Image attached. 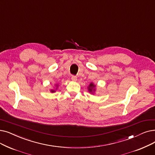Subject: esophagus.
Returning <instances> with one entry per match:
<instances>
[{
  "label": "esophagus",
  "mask_w": 155,
  "mask_h": 155,
  "mask_svg": "<svg viewBox=\"0 0 155 155\" xmlns=\"http://www.w3.org/2000/svg\"><path fill=\"white\" fill-rule=\"evenodd\" d=\"M71 80H73V81H76V80H77V77L75 75H73L71 77Z\"/></svg>",
  "instance_id": "1"
}]
</instances>
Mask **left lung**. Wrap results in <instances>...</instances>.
Listing matches in <instances>:
<instances>
[{
    "label": "left lung",
    "mask_w": 155,
    "mask_h": 155,
    "mask_svg": "<svg viewBox=\"0 0 155 155\" xmlns=\"http://www.w3.org/2000/svg\"><path fill=\"white\" fill-rule=\"evenodd\" d=\"M94 87H95V85H94L92 83H91L90 85H89V91L90 92H92L93 89L94 88Z\"/></svg>",
    "instance_id": "8db88e82"
}]
</instances>
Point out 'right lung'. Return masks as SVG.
<instances>
[{
  "label": "right lung",
  "mask_w": 155,
  "mask_h": 155,
  "mask_svg": "<svg viewBox=\"0 0 155 155\" xmlns=\"http://www.w3.org/2000/svg\"><path fill=\"white\" fill-rule=\"evenodd\" d=\"M52 92H54V91H52Z\"/></svg>",
  "instance_id": "right-lung-1"
}]
</instances>
